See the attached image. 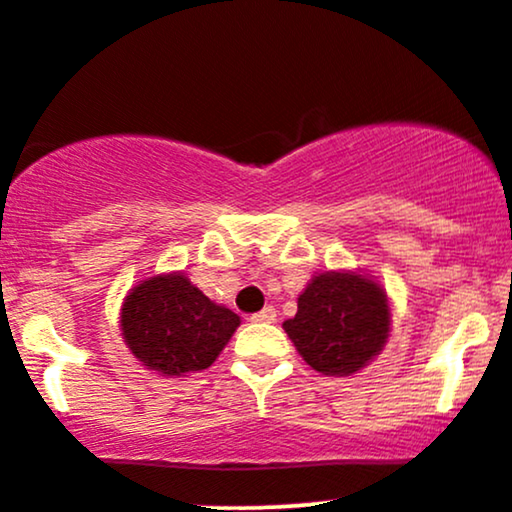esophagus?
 I'll return each mask as SVG.
<instances>
[{
  "mask_svg": "<svg viewBox=\"0 0 512 512\" xmlns=\"http://www.w3.org/2000/svg\"><path fill=\"white\" fill-rule=\"evenodd\" d=\"M274 319H276L274 307H264L262 312H255V315H250V322H255V324H272Z\"/></svg>",
  "mask_w": 512,
  "mask_h": 512,
  "instance_id": "obj_1",
  "label": "esophagus"
}]
</instances>
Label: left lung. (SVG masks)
<instances>
[{"label":"left lung","instance_id":"obj_1","mask_svg":"<svg viewBox=\"0 0 512 512\" xmlns=\"http://www.w3.org/2000/svg\"><path fill=\"white\" fill-rule=\"evenodd\" d=\"M389 300L360 274L326 272L307 283L298 312L283 322L303 360L322 374H353L389 338Z\"/></svg>","mask_w":512,"mask_h":512}]
</instances>
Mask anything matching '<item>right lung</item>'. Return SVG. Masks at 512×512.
<instances>
[{"label":"right lung","mask_w":512,"mask_h":512,"mask_svg":"<svg viewBox=\"0 0 512 512\" xmlns=\"http://www.w3.org/2000/svg\"><path fill=\"white\" fill-rule=\"evenodd\" d=\"M238 324L236 312L212 303L183 274L138 283L121 310L126 346L147 369L166 377L207 369Z\"/></svg>","instance_id":"1"}]
</instances>
